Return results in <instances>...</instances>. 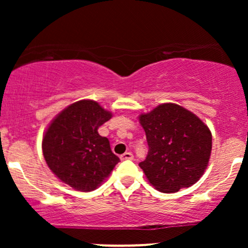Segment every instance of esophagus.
Segmentation results:
<instances>
[{
    "label": "esophagus",
    "instance_id": "esophagus-1",
    "mask_svg": "<svg viewBox=\"0 0 248 248\" xmlns=\"http://www.w3.org/2000/svg\"><path fill=\"white\" fill-rule=\"evenodd\" d=\"M120 158H121V160H122V161H127V160H133V158H134V156H133V154H132V153L127 152V153L122 154V155L120 156Z\"/></svg>",
    "mask_w": 248,
    "mask_h": 248
}]
</instances>
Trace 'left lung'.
Wrapping results in <instances>:
<instances>
[{
  "mask_svg": "<svg viewBox=\"0 0 248 248\" xmlns=\"http://www.w3.org/2000/svg\"><path fill=\"white\" fill-rule=\"evenodd\" d=\"M149 146L139 166L158 191L189 187L203 176L212 149L209 127L197 115L176 104H162L139 116Z\"/></svg>",
  "mask_w": 248,
  "mask_h": 248,
  "instance_id": "obj_1",
  "label": "left lung"
}]
</instances>
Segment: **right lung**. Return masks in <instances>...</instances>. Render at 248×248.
Wrapping results in <instances>:
<instances>
[{
  "label": "right lung",
  "mask_w": 248,
  "mask_h": 248,
  "mask_svg": "<svg viewBox=\"0 0 248 248\" xmlns=\"http://www.w3.org/2000/svg\"><path fill=\"white\" fill-rule=\"evenodd\" d=\"M110 118L112 113L96 101L80 100L62 109L49 124L43 136V155L62 183L86 192L109 176L120 158L98 129Z\"/></svg>",
  "instance_id": "add662e5"
}]
</instances>
